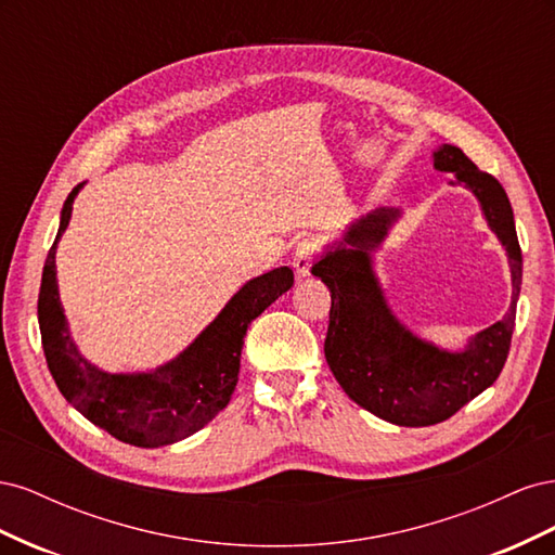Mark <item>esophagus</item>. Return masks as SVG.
Instances as JSON below:
<instances>
[{"label": "esophagus", "mask_w": 555, "mask_h": 555, "mask_svg": "<svg viewBox=\"0 0 555 555\" xmlns=\"http://www.w3.org/2000/svg\"><path fill=\"white\" fill-rule=\"evenodd\" d=\"M317 259V245L312 241H300L294 249V271L298 278H308L312 273V263Z\"/></svg>", "instance_id": "1"}]
</instances>
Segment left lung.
Masks as SVG:
<instances>
[{"label": "left lung", "mask_w": 555, "mask_h": 555, "mask_svg": "<svg viewBox=\"0 0 555 555\" xmlns=\"http://www.w3.org/2000/svg\"><path fill=\"white\" fill-rule=\"evenodd\" d=\"M438 171L453 173L479 201L498 241L505 245L512 271V304L493 326L479 331L459 351L422 340L391 312L373 271V251L398 217L396 208H377L359 217L343 241L324 249L312 266L331 289L324 354L343 391L384 422L396 426H433L456 414L498 379L507 361L524 275L514 212L502 184L479 171L456 145L433 153Z\"/></svg>", "instance_id": "8db88e82"}]
</instances>
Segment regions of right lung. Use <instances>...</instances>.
Segmentation results:
<instances>
[{
    "label": "right lung",
    "instance_id": "right-lung-1",
    "mask_svg": "<svg viewBox=\"0 0 555 555\" xmlns=\"http://www.w3.org/2000/svg\"><path fill=\"white\" fill-rule=\"evenodd\" d=\"M80 182L66 196L57 238L48 251L39 292V328L48 371L57 389L94 426L115 440L155 449L190 438L222 412L241 371L243 338L284 292L292 289L289 266L273 268L245 282L212 322L180 354L150 373H106L80 354L60 304L55 249L69 227Z\"/></svg>",
    "mask_w": 555,
    "mask_h": 555
}]
</instances>
